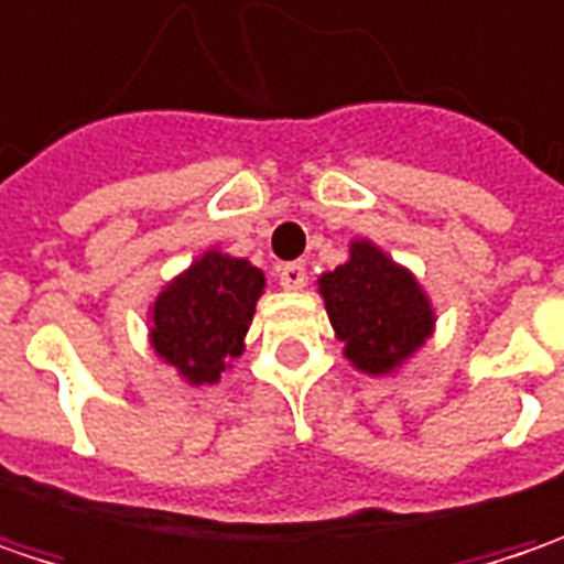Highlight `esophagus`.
Listing matches in <instances>:
<instances>
[{"instance_id":"1","label":"esophagus","mask_w":564,"mask_h":564,"mask_svg":"<svg viewBox=\"0 0 564 564\" xmlns=\"http://www.w3.org/2000/svg\"><path fill=\"white\" fill-rule=\"evenodd\" d=\"M275 275H279V285L289 289V292L304 289V282H307V269H304V263H282V267L275 269Z\"/></svg>"}]
</instances>
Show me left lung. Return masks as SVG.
<instances>
[{
    "mask_svg": "<svg viewBox=\"0 0 564 564\" xmlns=\"http://www.w3.org/2000/svg\"><path fill=\"white\" fill-rule=\"evenodd\" d=\"M329 324L346 343V358L365 375H390L435 326V314L412 272L355 240L349 263L321 275Z\"/></svg>",
    "mask_w": 564,
    "mask_h": 564,
    "instance_id": "left-lung-1",
    "label": "left lung"
}]
</instances>
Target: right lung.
<instances>
[{"label":"right lung","mask_w":564,"mask_h":564,"mask_svg":"<svg viewBox=\"0 0 564 564\" xmlns=\"http://www.w3.org/2000/svg\"><path fill=\"white\" fill-rule=\"evenodd\" d=\"M263 272L209 250L177 275L152 307V346L189 383H215L243 349Z\"/></svg>","instance_id":"add662e5"}]
</instances>
